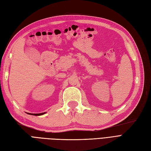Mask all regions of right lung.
Instances as JSON below:
<instances>
[{
	"label": "right lung",
	"instance_id": "add662e5",
	"mask_svg": "<svg viewBox=\"0 0 151 151\" xmlns=\"http://www.w3.org/2000/svg\"><path fill=\"white\" fill-rule=\"evenodd\" d=\"M44 114H46V112H42V113H39V114H30L33 115V116H41Z\"/></svg>",
	"mask_w": 151,
	"mask_h": 151
}]
</instances>
